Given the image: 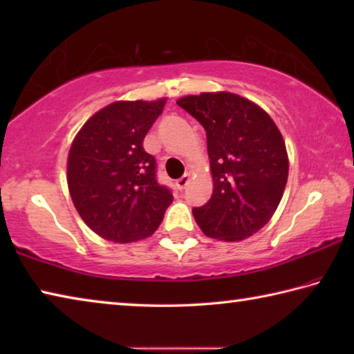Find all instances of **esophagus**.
Returning a JSON list of instances; mask_svg holds the SVG:
<instances>
[{
	"label": "esophagus",
	"mask_w": 354,
	"mask_h": 354,
	"mask_svg": "<svg viewBox=\"0 0 354 354\" xmlns=\"http://www.w3.org/2000/svg\"><path fill=\"white\" fill-rule=\"evenodd\" d=\"M189 183H190V176L189 175H184L183 178H179L178 181H176V187L179 190H184L189 185Z\"/></svg>",
	"instance_id": "34e87169"
}]
</instances>
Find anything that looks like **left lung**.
<instances>
[{
	"label": "left lung",
	"instance_id": "8db88e82",
	"mask_svg": "<svg viewBox=\"0 0 354 354\" xmlns=\"http://www.w3.org/2000/svg\"><path fill=\"white\" fill-rule=\"evenodd\" d=\"M206 131L214 190L194 217L206 236L226 242L253 236L268 223L289 175L286 143L268 113L230 92L176 101Z\"/></svg>",
	"mask_w": 354,
	"mask_h": 354
}]
</instances>
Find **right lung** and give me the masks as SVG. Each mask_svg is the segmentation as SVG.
I'll list each match as a JSON object with an SVG mask.
<instances>
[{"label": "right lung", "instance_id": "add662e5", "mask_svg": "<svg viewBox=\"0 0 354 354\" xmlns=\"http://www.w3.org/2000/svg\"><path fill=\"white\" fill-rule=\"evenodd\" d=\"M164 106L165 98L117 101L88 118L71 143V200L106 241L129 243L151 236L171 205V190L156 179V159L143 149Z\"/></svg>", "mask_w": 354, "mask_h": 354}]
</instances>
